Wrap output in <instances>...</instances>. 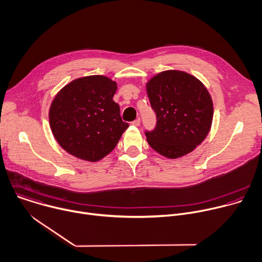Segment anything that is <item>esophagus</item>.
Listing matches in <instances>:
<instances>
[{
	"instance_id": "esophagus-1",
	"label": "esophagus",
	"mask_w": 262,
	"mask_h": 262,
	"mask_svg": "<svg viewBox=\"0 0 262 262\" xmlns=\"http://www.w3.org/2000/svg\"><path fill=\"white\" fill-rule=\"evenodd\" d=\"M132 125H133V126H135V127H138V126L140 125V119H136V120H134V121L132 122Z\"/></svg>"
}]
</instances>
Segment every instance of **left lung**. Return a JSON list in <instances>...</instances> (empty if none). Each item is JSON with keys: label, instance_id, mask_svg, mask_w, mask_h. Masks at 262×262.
I'll return each mask as SVG.
<instances>
[{"label": "left lung", "instance_id": "left-lung-1", "mask_svg": "<svg viewBox=\"0 0 262 262\" xmlns=\"http://www.w3.org/2000/svg\"><path fill=\"white\" fill-rule=\"evenodd\" d=\"M156 114L154 130H145L148 144L167 158L176 159L199 145L210 132L214 108L205 86L194 76L168 70L146 84Z\"/></svg>", "mask_w": 262, "mask_h": 262}]
</instances>
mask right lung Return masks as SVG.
Instances as JSON below:
<instances>
[{
    "instance_id": "1",
    "label": "right lung",
    "mask_w": 262,
    "mask_h": 262,
    "mask_svg": "<svg viewBox=\"0 0 262 262\" xmlns=\"http://www.w3.org/2000/svg\"><path fill=\"white\" fill-rule=\"evenodd\" d=\"M117 83L92 75L71 81L55 97L49 124L59 144L79 159L96 162L108 155L129 127L114 101Z\"/></svg>"
}]
</instances>
